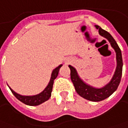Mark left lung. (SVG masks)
<instances>
[{"mask_svg": "<svg viewBox=\"0 0 128 128\" xmlns=\"http://www.w3.org/2000/svg\"><path fill=\"white\" fill-rule=\"evenodd\" d=\"M95 27L98 29L100 35L109 41L112 47L114 49L116 52V68L112 79L110 80V82L102 88H96L84 82L83 79H81V77L79 76L76 70L74 67L70 65L69 68L70 69L71 80L74 84L76 92L84 99L92 102H99L109 98L117 89L122 76L123 59L121 51L112 36L107 31L100 28L99 26L95 25Z\"/></svg>", "mask_w": 128, "mask_h": 128, "instance_id": "1", "label": "left lung"}]
</instances>
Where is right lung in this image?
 Wrapping results in <instances>:
<instances>
[{
	"label": "right lung",
	"instance_id": "1",
	"mask_svg": "<svg viewBox=\"0 0 128 128\" xmlns=\"http://www.w3.org/2000/svg\"><path fill=\"white\" fill-rule=\"evenodd\" d=\"M62 64L58 66L57 68H56L52 72L51 75V79L49 81L48 85L46 86L44 89L42 90V92H40L39 94L35 95V96H22L20 94H18L15 91H14L9 86L10 89L11 90V91L13 93V95L15 96L16 98L21 101L22 102L24 103L25 104L29 105V106H37L39 105L42 103L44 102L45 101L48 100L49 98L52 96V92L53 84L55 79L57 77V76L58 74V72L60 68L62 67Z\"/></svg>",
	"mask_w": 128,
	"mask_h": 128
}]
</instances>
